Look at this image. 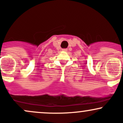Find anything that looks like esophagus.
<instances>
[{"mask_svg":"<svg viewBox=\"0 0 123 123\" xmlns=\"http://www.w3.org/2000/svg\"><path fill=\"white\" fill-rule=\"evenodd\" d=\"M63 51H67L68 49H62Z\"/></svg>","mask_w":123,"mask_h":123,"instance_id":"34e87169","label":"esophagus"}]
</instances>
